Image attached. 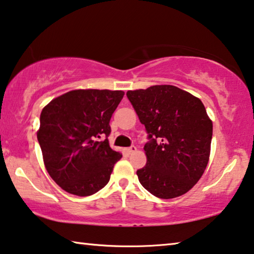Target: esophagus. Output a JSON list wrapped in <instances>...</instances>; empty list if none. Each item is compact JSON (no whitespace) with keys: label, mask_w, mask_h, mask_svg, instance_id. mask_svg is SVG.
Here are the masks:
<instances>
[{"label":"esophagus","mask_w":254,"mask_h":254,"mask_svg":"<svg viewBox=\"0 0 254 254\" xmlns=\"http://www.w3.org/2000/svg\"><path fill=\"white\" fill-rule=\"evenodd\" d=\"M136 150H137V149H136V146H134V145H131L130 147H127V149H126V151H127V153H128V154L134 153V152H136Z\"/></svg>","instance_id":"34e87169"}]
</instances>
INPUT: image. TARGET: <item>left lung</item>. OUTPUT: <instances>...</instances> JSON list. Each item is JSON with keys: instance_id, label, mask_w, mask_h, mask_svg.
Instances as JSON below:
<instances>
[{"instance_id": "8db88e82", "label": "left lung", "mask_w": 254, "mask_h": 254, "mask_svg": "<svg viewBox=\"0 0 254 254\" xmlns=\"http://www.w3.org/2000/svg\"><path fill=\"white\" fill-rule=\"evenodd\" d=\"M127 97L145 126L147 161L136 171L142 186L160 198L192 189L210 157L212 122L200 99L173 85L128 91Z\"/></svg>"}]
</instances>
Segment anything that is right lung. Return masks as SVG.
Listing matches in <instances>:
<instances>
[{
    "mask_svg": "<svg viewBox=\"0 0 254 254\" xmlns=\"http://www.w3.org/2000/svg\"><path fill=\"white\" fill-rule=\"evenodd\" d=\"M124 94L75 89L56 97L42 110L37 139L43 160L50 176L65 192L88 196L110 181L123 154L109 145V123Z\"/></svg>",
    "mask_w": 254,
    "mask_h": 254,
    "instance_id": "obj_1",
    "label": "right lung"
}]
</instances>
